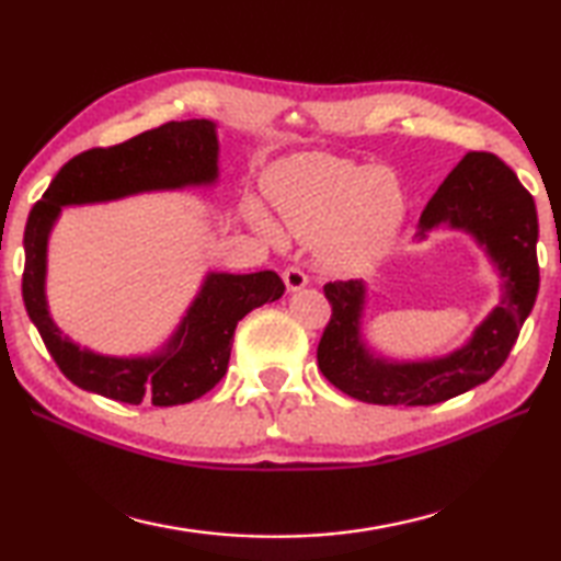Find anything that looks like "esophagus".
Here are the masks:
<instances>
[{
  "instance_id": "esophagus-1",
  "label": "esophagus",
  "mask_w": 561,
  "mask_h": 561,
  "mask_svg": "<svg viewBox=\"0 0 561 561\" xmlns=\"http://www.w3.org/2000/svg\"><path fill=\"white\" fill-rule=\"evenodd\" d=\"M283 280H286V288L290 293H296V290L308 286V275H306V271L298 268V265H288V268L283 271Z\"/></svg>"
}]
</instances>
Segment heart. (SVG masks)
Segmentation results:
<instances>
[{
  "instance_id": "heart-1",
  "label": "heart",
  "mask_w": 561,
  "mask_h": 561,
  "mask_svg": "<svg viewBox=\"0 0 561 561\" xmlns=\"http://www.w3.org/2000/svg\"><path fill=\"white\" fill-rule=\"evenodd\" d=\"M268 192L288 229L302 243L320 245L340 271L375 263L394 241L404 214L389 172L320 152L275 167Z\"/></svg>"
}]
</instances>
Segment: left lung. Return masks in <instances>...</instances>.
Instances as JSON below:
<instances>
[{
    "mask_svg": "<svg viewBox=\"0 0 561 561\" xmlns=\"http://www.w3.org/2000/svg\"><path fill=\"white\" fill-rule=\"evenodd\" d=\"M448 224L488 251L503 278V296L473 337L446 357L389 362L375 357L359 335L362 280L325 286L332 316L318 345V367L347 397L381 407H431L483 385L505 365L539 290L537 209L517 174L490 152H468L431 196L419 236Z\"/></svg>",
    "mask_w": 561,
    "mask_h": 561,
    "instance_id": "8db88e82",
    "label": "left lung"
}]
</instances>
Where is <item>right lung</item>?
I'll list each match as a JSON object with an SVG mask.
<instances>
[{"label": "right lung", "instance_id": "add662e5", "mask_svg": "<svg viewBox=\"0 0 561 561\" xmlns=\"http://www.w3.org/2000/svg\"><path fill=\"white\" fill-rule=\"evenodd\" d=\"M216 157L219 142L211 121L164 123L121 145L93 147L76 154L58 170L42 199L28 211L22 275L24 306L58 369L76 387L123 404H190L219 385L229 369L239 320L286 293L280 275L273 271L209 273L170 342L150 357H103L81 350L48 316L44 293L46 243L61 206L211 184L219 176Z\"/></svg>", "mask_w": 561, "mask_h": 561}]
</instances>
